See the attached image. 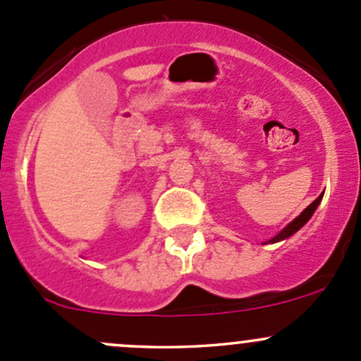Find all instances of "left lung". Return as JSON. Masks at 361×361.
<instances>
[{
	"instance_id": "8db88e82",
	"label": "left lung",
	"mask_w": 361,
	"mask_h": 361,
	"mask_svg": "<svg viewBox=\"0 0 361 361\" xmlns=\"http://www.w3.org/2000/svg\"><path fill=\"white\" fill-rule=\"evenodd\" d=\"M322 197H323V194L319 195V197L316 199V201H312L311 204H309V206L305 207V209L302 211V213L298 214L297 218H295V220L292 221V224L286 225V227L283 228V231L279 232V234L276 235V238H272L271 241H269V243H278V241H283V239H286V238H290V235H293L295 232L298 231V228L304 227V225L307 224V221H309V218L312 216V213H314V211H316V207H318V204L322 202Z\"/></svg>"
}]
</instances>
